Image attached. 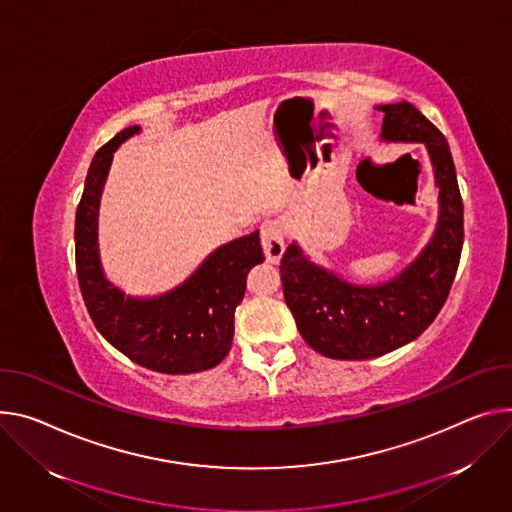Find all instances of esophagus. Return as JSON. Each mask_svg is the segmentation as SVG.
I'll return each instance as SVG.
<instances>
[{"label": "esophagus", "instance_id": "34e87169", "mask_svg": "<svg viewBox=\"0 0 512 512\" xmlns=\"http://www.w3.org/2000/svg\"><path fill=\"white\" fill-rule=\"evenodd\" d=\"M284 235H286V222L282 218H267L261 224V245L265 259L269 263H277L284 253Z\"/></svg>", "mask_w": 512, "mask_h": 512}]
</instances>
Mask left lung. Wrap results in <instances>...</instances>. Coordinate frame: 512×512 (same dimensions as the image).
Listing matches in <instances>:
<instances>
[{
    "label": "left lung",
    "mask_w": 512,
    "mask_h": 512,
    "mask_svg": "<svg viewBox=\"0 0 512 512\" xmlns=\"http://www.w3.org/2000/svg\"><path fill=\"white\" fill-rule=\"evenodd\" d=\"M386 141L425 143L439 188V224L429 247L384 286H353L310 263L292 243L282 286L302 339L331 359H371L421 335L443 308L463 247V202L443 132L408 102L380 106Z\"/></svg>",
    "instance_id": "left-lung-1"
}]
</instances>
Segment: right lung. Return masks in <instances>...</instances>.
I'll use <instances>...</instances> for the list:
<instances>
[{
    "label": "right lung",
    "instance_id": "right-lung-1",
    "mask_svg": "<svg viewBox=\"0 0 512 512\" xmlns=\"http://www.w3.org/2000/svg\"><path fill=\"white\" fill-rule=\"evenodd\" d=\"M136 132L138 126L118 132L89 165L75 216L77 280L91 320L110 345L159 374H194L218 365L230 351L245 277L263 261L259 232L216 249L171 294L153 300L124 298L100 267L98 206L112 153Z\"/></svg>",
    "mask_w": 512,
    "mask_h": 512
}]
</instances>
